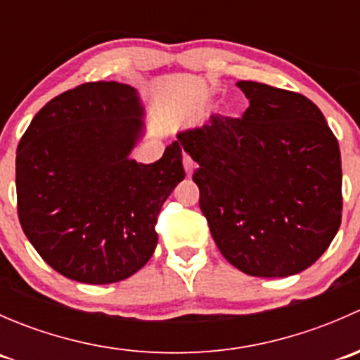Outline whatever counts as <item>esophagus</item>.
<instances>
[{
    "mask_svg": "<svg viewBox=\"0 0 360 360\" xmlns=\"http://www.w3.org/2000/svg\"><path fill=\"white\" fill-rule=\"evenodd\" d=\"M183 165H184V170H186V172L190 174V176H191V172H193V169H195L193 160H191L190 157H188V155H184V158H183Z\"/></svg>",
    "mask_w": 360,
    "mask_h": 360,
    "instance_id": "esophagus-1",
    "label": "esophagus"
}]
</instances>
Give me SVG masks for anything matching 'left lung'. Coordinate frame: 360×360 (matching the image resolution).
<instances>
[{"instance_id":"1","label":"left lung","mask_w":360,"mask_h":360,"mask_svg":"<svg viewBox=\"0 0 360 360\" xmlns=\"http://www.w3.org/2000/svg\"><path fill=\"white\" fill-rule=\"evenodd\" d=\"M242 118L212 115L177 134L210 235L252 277H289L324 254L341 224V157L321 110L304 96L238 82Z\"/></svg>"}]
</instances>
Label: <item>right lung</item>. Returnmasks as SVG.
<instances>
[{
  "label": "right lung",
  "instance_id": "1",
  "mask_svg": "<svg viewBox=\"0 0 360 360\" xmlns=\"http://www.w3.org/2000/svg\"><path fill=\"white\" fill-rule=\"evenodd\" d=\"M136 89L83 83L38 111L17 148V212L56 271L83 284L129 278L153 256L160 209L184 179L177 141L155 163L129 155L143 136Z\"/></svg>",
  "mask_w": 360,
  "mask_h": 360
}]
</instances>
